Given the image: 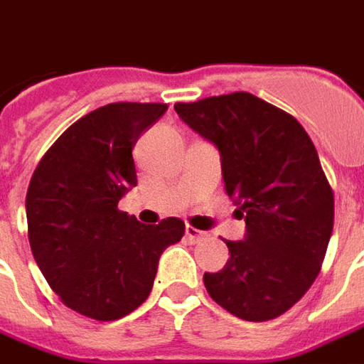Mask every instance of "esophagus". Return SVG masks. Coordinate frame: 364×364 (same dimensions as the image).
<instances>
[{
	"instance_id": "obj_1",
	"label": "esophagus",
	"mask_w": 364,
	"mask_h": 364,
	"mask_svg": "<svg viewBox=\"0 0 364 364\" xmlns=\"http://www.w3.org/2000/svg\"><path fill=\"white\" fill-rule=\"evenodd\" d=\"M185 236H187V240H189L191 244H197V242H200V240H205L206 232L193 228V226H187V228H185Z\"/></svg>"
}]
</instances>
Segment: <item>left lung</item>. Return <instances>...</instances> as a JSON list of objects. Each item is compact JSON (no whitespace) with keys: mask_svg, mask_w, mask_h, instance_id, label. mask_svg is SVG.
Masks as SVG:
<instances>
[{"mask_svg":"<svg viewBox=\"0 0 364 364\" xmlns=\"http://www.w3.org/2000/svg\"><path fill=\"white\" fill-rule=\"evenodd\" d=\"M175 112L220 151L228 197L245 218L230 259L205 273L216 304L247 321L273 320L312 287L333 230V191L302 124L236 91L177 103Z\"/></svg>","mask_w":364,"mask_h":364,"instance_id":"left-lung-1","label":"left lung"}]
</instances>
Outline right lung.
<instances>
[{
	"label": "right lung",
	"mask_w": 364,
	"mask_h": 364,
	"mask_svg": "<svg viewBox=\"0 0 364 364\" xmlns=\"http://www.w3.org/2000/svg\"><path fill=\"white\" fill-rule=\"evenodd\" d=\"M167 105L111 103L74 122L54 142L27 191L28 242L62 302L99 321L119 320L150 296L166 247L185 222L146 226L119 210L136 187L138 138Z\"/></svg>",
	"instance_id": "add662e5"
}]
</instances>
